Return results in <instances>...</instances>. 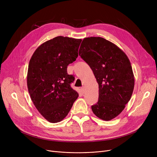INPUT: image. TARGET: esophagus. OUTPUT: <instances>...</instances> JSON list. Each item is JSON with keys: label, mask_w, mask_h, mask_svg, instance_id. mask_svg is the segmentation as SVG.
Here are the masks:
<instances>
[{"label": "esophagus", "mask_w": 157, "mask_h": 157, "mask_svg": "<svg viewBox=\"0 0 157 157\" xmlns=\"http://www.w3.org/2000/svg\"><path fill=\"white\" fill-rule=\"evenodd\" d=\"M85 88L83 86V87H82L81 88V92H83V93H84V92H85Z\"/></svg>", "instance_id": "1"}]
</instances>
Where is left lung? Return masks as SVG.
<instances>
[{
    "instance_id": "8db88e82",
    "label": "left lung",
    "mask_w": 157,
    "mask_h": 157,
    "mask_svg": "<svg viewBox=\"0 0 157 157\" xmlns=\"http://www.w3.org/2000/svg\"><path fill=\"white\" fill-rule=\"evenodd\" d=\"M79 55L92 69L98 84V101L92 106L98 118L109 121L125 109L133 93L134 76L128 56L101 37L84 38Z\"/></svg>"
}]
</instances>
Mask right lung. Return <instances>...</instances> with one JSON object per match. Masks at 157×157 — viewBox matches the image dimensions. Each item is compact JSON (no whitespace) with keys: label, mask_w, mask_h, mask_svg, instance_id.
<instances>
[{"label":"right lung","mask_w":157,"mask_h":157,"mask_svg":"<svg viewBox=\"0 0 157 157\" xmlns=\"http://www.w3.org/2000/svg\"><path fill=\"white\" fill-rule=\"evenodd\" d=\"M81 40L56 37L40 44L30 60L29 93L37 111L50 123L63 120L79 96L71 87L74 77L69 75L67 68L78 56Z\"/></svg>","instance_id":"right-lung-1"}]
</instances>
